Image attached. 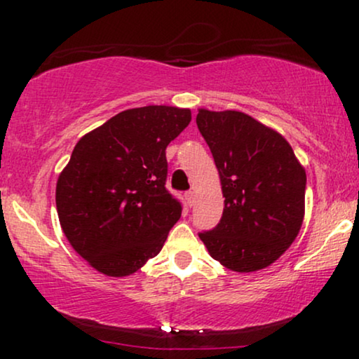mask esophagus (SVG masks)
I'll list each match as a JSON object with an SVG mask.
<instances>
[{
  "instance_id": "1",
  "label": "esophagus",
  "mask_w": 359,
  "mask_h": 359,
  "mask_svg": "<svg viewBox=\"0 0 359 359\" xmlns=\"http://www.w3.org/2000/svg\"><path fill=\"white\" fill-rule=\"evenodd\" d=\"M184 199H186V203H188L189 208H191V205H194V203H196V193H194V191H188V193L184 194Z\"/></svg>"
}]
</instances>
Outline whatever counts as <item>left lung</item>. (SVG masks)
<instances>
[{"instance_id":"obj_1","label":"left lung","mask_w":359,"mask_h":359,"mask_svg":"<svg viewBox=\"0 0 359 359\" xmlns=\"http://www.w3.org/2000/svg\"><path fill=\"white\" fill-rule=\"evenodd\" d=\"M224 194L217 227L199 233L210 257L237 273L273 264L306 214V170L278 130L240 111L198 109Z\"/></svg>"}]
</instances>
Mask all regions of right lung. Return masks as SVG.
Here are the masks:
<instances>
[{
  "instance_id": "obj_1",
  "label": "right lung",
  "mask_w": 359,
  "mask_h": 359,
  "mask_svg": "<svg viewBox=\"0 0 359 359\" xmlns=\"http://www.w3.org/2000/svg\"><path fill=\"white\" fill-rule=\"evenodd\" d=\"M189 122L186 107H134L78 140L55 203L67 240L96 271L129 276L163 248L181 217L165 188V150Z\"/></svg>"
}]
</instances>
